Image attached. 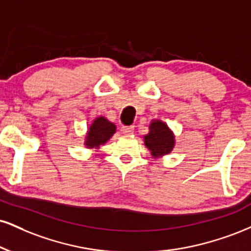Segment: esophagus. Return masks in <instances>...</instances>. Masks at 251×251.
Returning <instances> with one entry per match:
<instances>
[{
    "mask_svg": "<svg viewBox=\"0 0 251 251\" xmlns=\"http://www.w3.org/2000/svg\"><path fill=\"white\" fill-rule=\"evenodd\" d=\"M122 131H123L124 134H127V135L133 134V132H134V126H123Z\"/></svg>",
    "mask_w": 251,
    "mask_h": 251,
    "instance_id": "1",
    "label": "esophagus"
}]
</instances>
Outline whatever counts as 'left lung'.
Returning a JSON list of instances; mask_svg holds the SVG:
<instances>
[{
	"instance_id": "obj_1",
	"label": "left lung",
	"mask_w": 251,
	"mask_h": 251,
	"mask_svg": "<svg viewBox=\"0 0 251 251\" xmlns=\"http://www.w3.org/2000/svg\"><path fill=\"white\" fill-rule=\"evenodd\" d=\"M144 141L147 149L151 151L153 158L170 154L175 145L173 132L168 127L167 124L158 119L153 120L150 124V132L144 137Z\"/></svg>"
}]
</instances>
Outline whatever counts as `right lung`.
<instances>
[{
	"instance_id": "right-lung-1",
	"label": "right lung",
	"mask_w": 251,
	"mask_h": 251,
	"mask_svg": "<svg viewBox=\"0 0 251 251\" xmlns=\"http://www.w3.org/2000/svg\"><path fill=\"white\" fill-rule=\"evenodd\" d=\"M116 133V125L108 122L105 117H98L90 125L85 137V146L89 149H98Z\"/></svg>"
}]
</instances>
